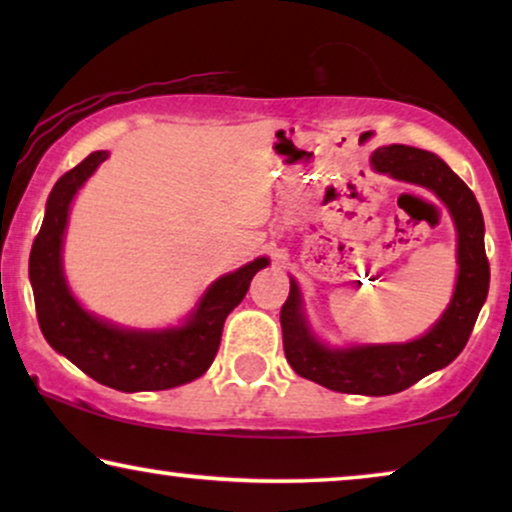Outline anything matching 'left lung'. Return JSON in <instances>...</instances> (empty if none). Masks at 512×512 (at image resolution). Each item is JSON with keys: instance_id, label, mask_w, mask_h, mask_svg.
I'll list each match as a JSON object with an SVG mask.
<instances>
[{"instance_id": "8db88e82", "label": "left lung", "mask_w": 512, "mask_h": 512, "mask_svg": "<svg viewBox=\"0 0 512 512\" xmlns=\"http://www.w3.org/2000/svg\"><path fill=\"white\" fill-rule=\"evenodd\" d=\"M377 172L431 188L450 209L459 235V277L443 319L419 340L405 345H363L328 349L314 340L300 310L298 284L279 312L284 354L300 377L342 394L389 396L412 387L433 370L445 368L471 338L475 319L489 291L485 221L471 188L438 156L415 146L391 144L373 153Z\"/></svg>"}]
</instances>
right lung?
<instances>
[{"label": "right lung", "mask_w": 512, "mask_h": 512, "mask_svg": "<svg viewBox=\"0 0 512 512\" xmlns=\"http://www.w3.org/2000/svg\"><path fill=\"white\" fill-rule=\"evenodd\" d=\"M107 151L62 174L46 202V216L30 251V282L39 328L55 352L67 356L88 377L118 391L172 389L200 377L212 366L221 345L223 321L247 296L251 277L268 265L256 258L209 286L198 310L181 328L170 331H121L90 317L69 293L62 277V235L69 202L83 181L107 160Z\"/></svg>", "instance_id": "right-lung-1"}]
</instances>
